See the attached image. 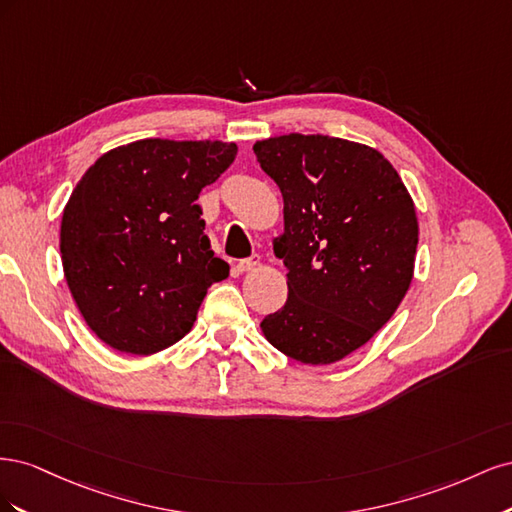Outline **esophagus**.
I'll return each instance as SVG.
<instances>
[{"label": "esophagus", "mask_w": 512, "mask_h": 512, "mask_svg": "<svg viewBox=\"0 0 512 512\" xmlns=\"http://www.w3.org/2000/svg\"><path fill=\"white\" fill-rule=\"evenodd\" d=\"M258 254H254V256H250V258H243V260H239L237 262V267H235V271H237V275H243V273H250L256 265H258Z\"/></svg>", "instance_id": "1"}]
</instances>
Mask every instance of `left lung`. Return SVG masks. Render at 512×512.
<instances>
[{"instance_id":"1","label":"left lung","mask_w":512,"mask_h":512,"mask_svg":"<svg viewBox=\"0 0 512 512\" xmlns=\"http://www.w3.org/2000/svg\"><path fill=\"white\" fill-rule=\"evenodd\" d=\"M284 198L288 299L260 322L280 352L329 365L367 344L412 282L418 224L404 181L376 149L322 134L254 145Z\"/></svg>"}]
</instances>
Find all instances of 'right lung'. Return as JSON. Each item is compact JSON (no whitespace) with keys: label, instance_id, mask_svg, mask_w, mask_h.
Listing matches in <instances>:
<instances>
[{"label":"right lung","instance_id":"1","mask_svg":"<svg viewBox=\"0 0 512 512\" xmlns=\"http://www.w3.org/2000/svg\"><path fill=\"white\" fill-rule=\"evenodd\" d=\"M235 158V143L145 138L83 175L59 247L72 297L104 344L153 354L192 329L207 288L228 277L196 198Z\"/></svg>","mask_w":512,"mask_h":512}]
</instances>
